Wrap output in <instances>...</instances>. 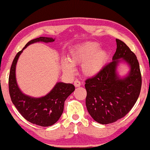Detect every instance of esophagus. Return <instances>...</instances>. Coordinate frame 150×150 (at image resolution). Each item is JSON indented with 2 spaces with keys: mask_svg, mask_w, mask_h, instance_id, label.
<instances>
[{
  "mask_svg": "<svg viewBox=\"0 0 150 150\" xmlns=\"http://www.w3.org/2000/svg\"><path fill=\"white\" fill-rule=\"evenodd\" d=\"M74 84L75 87H80V86H81V83L79 81H78V80H76V81H74Z\"/></svg>",
  "mask_w": 150,
  "mask_h": 150,
  "instance_id": "1",
  "label": "esophagus"
}]
</instances>
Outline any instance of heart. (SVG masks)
I'll use <instances>...</instances> for the list:
<instances>
[{"label":"heart","instance_id":"heart-1","mask_svg":"<svg viewBox=\"0 0 150 150\" xmlns=\"http://www.w3.org/2000/svg\"><path fill=\"white\" fill-rule=\"evenodd\" d=\"M100 46L96 42H86L81 45L69 54L67 61H63V69L65 72L72 74L73 66L83 65L82 70L87 76H93L101 71L108 59V53L100 50Z\"/></svg>","mask_w":150,"mask_h":150}]
</instances>
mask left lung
Listing matches in <instances>:
<instances>
[{"label": "left lung", "instance_id": "obj_1", "mask_svg": "<svg viewBox=\"0 0 150 150\" xmlns=\"http://www.w3.org/2000/svg\"><path fill=\"white\" fill-rule=\"evenodd\" d=\"M116 42L113 61L85 81L87 110L96 122L102 124H111L126 116L136 103L142 84L136 55L124 42L116 39ZM120 58L131 66L130 74L124 79L118 78L116 74Z\"/></svg>", "mask_w": 150, "mask_h": 150}]
</instances>
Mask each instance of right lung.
<instances>
[{
    "instance_id": "add662e5",
    "label": "right lung",
    "mask_w": 150,
    "mask_h": 150,
    "mask_svg": "<svg viewBox=\"0 0 150 150\" xmlns=\"http://www.w3.org/2000/svg\"><path fill=\"white\" fill-rule=\"evenodd\" d=\"M52 38L40 37L30 40L28 45L35 42H53ZM22 50L16 55L10 69L9 76V91L11 100L23 117L33 124L47 127L54 124L63 113L64 103L67 98L75 90L72 84L57 83L50 93L44 97L35 98L23 94L18 87L16 80V65Z\"/></svg>"
}]
</instances>
